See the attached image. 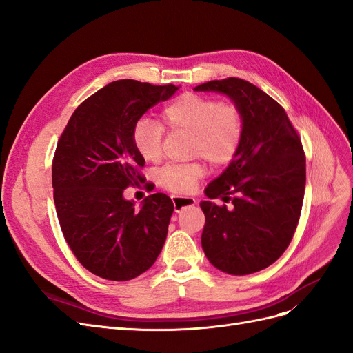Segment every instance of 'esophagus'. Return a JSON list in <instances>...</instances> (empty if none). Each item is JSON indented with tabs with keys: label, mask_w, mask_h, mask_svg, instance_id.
Listing matches in <instances>:
<instances>
[{
	"label": "esophagus",
	"mask_w": 353,
	"mask_h": 353,
	"mask_svg": "<svg viewBox=\"0 0 353 353\" xmlns=\"http://www.w3.org/2000/svg\"><path fill=\"white\" fill-rule=\"evenodd\" d=\"M172 201H174V209L175 212L183 210L185 208H191L196 205V200L193 197H181V196H172Z\"/></svg>",
	"instance_id": "esophagus-1"
}]
</instances>
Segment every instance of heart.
Listing matches in <instances>:
<instances>
[{
    "instance_id": "heart-1",
    "label": "heart",
    "mask_w": 353,
    "mask_h": 353,
    "mask_svg": "<svg viewBox=\"0 0 353 353\" xmlns=\"http://www.w3.org/2000/svg\"><path fill=\"white\" fill-rule=\"evenodd\" d=\"M163 125L144 117L138 121L132 141L147 162L157 163L163 156L165 128L190 132V156L203 157L212 166H225L236 157L244 134V119L239 105L219 103L200 94H183L165 105ZM205 175V166L199 162L166 165L159 169L157 183L172 193H190Z\"/></svg>"
}]
</instances>
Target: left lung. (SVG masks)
Masks as SVG:
<instances>
[{"label": "left lung", "mask_w": 353, "mask_h": 353, "mask_svg": "<svg viewBox=\"0 0 353 353\" xmlns=\"http://www.w3.org/2000/svg\"><path fill=\"white\" fill-rule=\"evenodd\" d=\"M194 90L228 95L244 119L236 157L205 190L231 206L200 203L206 216L201 248L222 272H258L285 252L301 218L306 184L301 137L281 105L248 81H210Z\"/></svg>", "instance_id": "1"}]
</instances>
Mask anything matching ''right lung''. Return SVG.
<instances>
[{"mask_svg":"<svg viewBox=\"0 0 353 353\" xmlns=\"http://www.w3.org/2000/svg\"><path fill=\"white\" fill-rule=\"evenodd\" d=\"M176 90L172 83L110 82L78 105L60 135L52 159L57 218L77 259L101 279L132 280L162 252L172 200L150 194L137 210L123 191L144 181V157L132 141L137 122Z\"/></svg>","mask_w":353,"mask_h":353,"instance_id":"1","label":"right lung"}]
</instances>
